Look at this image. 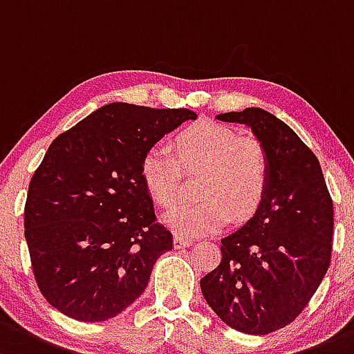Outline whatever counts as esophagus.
<instances>
[{"instance_id": "esophagus-1", "label": "esophagus", "mask_w": 354, "mask_h": 354, "mask_svg": "<svg viewBox=\"0 0 354 354\" xmlns=\"http://www.w3.org/2000/svg\"><path fill=\"white\" fill-rule=\"evenodd\" d=\"M189 244H192V239H188V237H183V236H174V248H176V249L188 248Z\"/></svg>"}]
</instances>
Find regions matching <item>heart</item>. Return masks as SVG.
Masks as SVG:
<instances>
[{
    "label": "heart",
    "mask_w": 354,
    "mask_h": 354,
    "mask_svg": "<svg viewBox=\"0 0 354 354\" xmlns=\"http://www.w3.org/2000/svg\"><path fill=\"white\" fill-rule=\"evenodd\" d=\"M174 152L162 144L151 146L140 159V178L149 195L162 207L173 205L187 173L202 171L195 203H180L162 221L178 236L217 232L234 221L252 217L265 200L271 161L256 137H239L232 129L200 120L174 136Z\"/></svg>",
    "instance_id": "1"
}]
</instances>
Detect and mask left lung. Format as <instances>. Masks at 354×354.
Here are the masks:
<instances>
[{
  "label": "left lung",
  "instance_id": "obj_1",
  "mask_svg": "<svg viewBox=\"0 0 354 354\" xmlns=\"http://www.w3.org/2000/svg\"><path fill=\"white\" fill-rule=\"evenodd\" d=\"M217 120L251 127L270 154L271 180L254 217L221 241V263L200 286L227 326L263 336L295 321L329 270L333 198L319 159L280 118L245 109Z\"/></svg>",
  "mask_w": 354,
  "mask_h": 354
}]
</instances>
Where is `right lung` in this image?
I'll list each match as a JSON object with an SVG mask.
<instances>
[{
	"mask_svg": "<svg viewBox=\"0 0 354 354\" xmlns=\"http://www.w3.org/2000/svg\"><path fill=\"white\" fill-rule=\"evenodd\" d=\"M196 113L110 103L54 139L33 173L25 239L39 290L83 322L115 317L173 249L140 178V159Z\"/></svg>",
	"mask_w": 354,
	"mask_h": 354,
	"instance_id": "add662e5",
	"label": "right lung"
}]
</instances>
